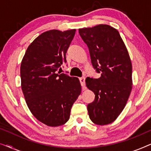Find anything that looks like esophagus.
I'll return each mask as SVG.
<instances>
[{
  "label": "esophagus",
  "instance_id": "1",
  "mask_svg": "<svg viewBox=\"0 0 151 151\" xmlns=\"http://www.w3.org/2000/svg\"><path fill=\"white\" fill-rule=\"evenodd\" d=\"M79 80H80V84H81L82 87H84V86H85V78H80Z\"/></svg>",
  "mask_w": 151,
  "mask_h": 151
}]
</instances>
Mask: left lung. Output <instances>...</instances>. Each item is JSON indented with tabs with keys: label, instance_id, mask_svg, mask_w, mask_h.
<instances>
[{
	"label": "left lung",
	"instance_id": "left-lung-1",
	"mask_svg": "<svg viewBox=\"0 0 151 151\" xmlns=\"http://www.w3.org/2000/svg\"><path fill=\"white\" fill-rule=\"evenodd\" d=\"M87 45L93 67L101 77L86 78V85L95 100L87 105L93 122L105 125L117 119L132 90V64L118 31L108 24L79 29Z\"/></svg>",
	"mask_w": 151,
	"mask_h": 151
}]
</instances>
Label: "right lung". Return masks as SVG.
Segmentation results:
<instances>
[{
  "label": "right lung",
  "instance_id": "1",
  "mask_svg": "<svg viewBox=\"0 0 151 151\" xmlns=\"http://www.w3.org/2000/svg\"><path fill=\"white\" fill-rule=\"evenodd\" d=\"M76 29H53L37 37L27 49L20 65L21 88L28 108L49 127L69 120L71 109L81 93L78 78L57 71L66 63V53Z\"/></svg>",
  "mask_w": 151,
  "mask_h": 151
}]
</instances>
